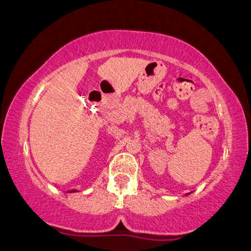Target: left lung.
<instances>
[{
  "label": "left lung",
  "mask_w": 251,
  "mask_h": 251,
  "mask_svg": "<svg viewBox=\"0 0 251 251\" xmlns=\"http://www.w3.org/2000/svg\"><path fill=\"white\" fill-rule=\"evenodd\" d=\"M189 194H190V193H188V194H186V195H185V196H188V195H189Z\"/></svg>",
  "instance_id": "obj_1"
}]
</instances>
